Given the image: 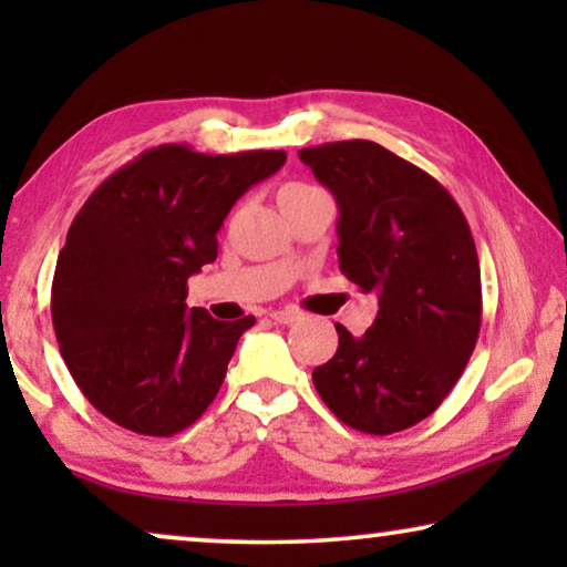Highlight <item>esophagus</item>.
<instances>
[{"mask_svg": "<svg viewBox=\"0 0 567 567\" xmlns=\"http://www.w3.org/2000/svg\"><path fill=\"white\" fill-rule=\"evenodd\" d=\"M299 317V312L297 309H291V307H286V309H274V312H270V320H276V322H281V324H289V322H293Z\"/></svg>", "mask_w": 567, "mask_h": 567, "instance_id": "obj_1", "label": "esophagus"}]
</instances>
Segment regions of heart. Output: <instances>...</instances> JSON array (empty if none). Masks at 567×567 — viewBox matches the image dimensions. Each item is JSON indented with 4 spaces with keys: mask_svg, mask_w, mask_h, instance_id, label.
<instances>
[{
    "mask_svg": "<svg viewBox=\"0 0 567 567\" xmlns=\"http://www.w3.org/2000/svg\"><path fill=\"white\" fill-rule=\"evenodd\" d=\"M307 190H315V188H312V185H307V183H286L281 188V200L291 198V196H299V193H307Z\"/></svg>",
    "mask_w": 567,
    "mask_h": 567,
    "instance_id": "1",
    "label": "heart"
}]
</instances>
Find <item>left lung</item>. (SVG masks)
Returning <instances> with one entry per match:
<instances>
[{
    "label": "left lung",
    "instance_id": "8db88e82",
    "mask_svg": "<svg viewBox=\"0 0 567 567\" xmlns=\"http://www.w3.org/2000/svg\"><path fill=\"white\" fill-rule=\"evenodd\" d=\"M338 200V262L379 312L312 371L324 405L355 431L390 436L429 417L480 336L483 286L470 224L444 185L367 138L301 150Z\"/></svg>",
    "mask_w": 567,
    "mask_h": 567
}]
</instances>
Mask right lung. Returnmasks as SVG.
I'll return each instance as SVG.
<instances>
[{"instance_id": "1", "label": "right lung", "mask_w": 567, "mask_h": 567, "mask_svg": "<svg viewBox=\"0 0 567 567\" xmlns=\"http://www.w3.org/2000/svg\"><path fill=\"white\" fill-rule=\"evenodd\" d=\"M286 152L159 144L92 190L51 286L59 351L84 398L142 436H175L206 413L255 317L188 312V278L216 260V231Z\"/></svg>"}]
</instances>
